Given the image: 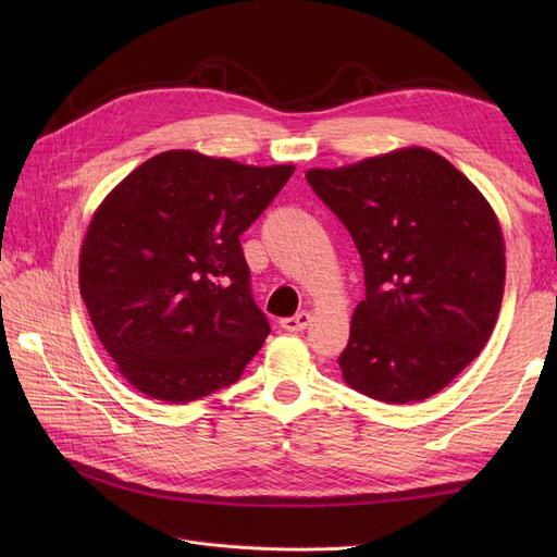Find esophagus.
I'll list each match as a JSON object with an SVG mask.
<instances>
[{
  "label": "esophagus",
  "instance_id": "esophagus-1",
  "mask_svg": "<svg viewBox=\"0 0 557 557\" xmlns=\"http://www.w3.org/2000/svg\"><path fill=\"white\" fill-rule=\"evenodd\" d=\"M311 320H313V315L309 311H299L290 318H283L281 327L288 330V332H305L311 325Z\"/></svg>",
  "mask_w": 557,
  "mask_h": 557
}]
</instances>
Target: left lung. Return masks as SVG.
<instances>
[{"mask_svg": "<svg viewBox=\"0 0 557 557\" xmlns=\"http://www.w3.org/2000/svg\"><path fill=\"white\" fill-rule=\"evenodd\" d=\"M362 258L367 297L339 367L367 397L423 401L479 358L504 297L497 213L460 170L407 146L307 172Z\"/></svg>", "mask_w": 557, "mask_h": 557, "instance_id": "1", "label": "left lung"}]
</instances>
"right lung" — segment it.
<instances>
[{"label": "right lung", "mask_w": 557, "mask_h": 557, "mask_svg": "<svg viewBox=\"0 0 557 557\" xmlns=\"http://www.w3.org/2000/svg\"><path fill=\"white\" fill-rule=\"evenodd\" d=\"M295 164L176 148L129 172L90 218L78 288L99 342L146 397L185 404L239 381L269 323L239 234Z\"/></svg>", "instance_id": "right-lung-1"}]
</instances>
